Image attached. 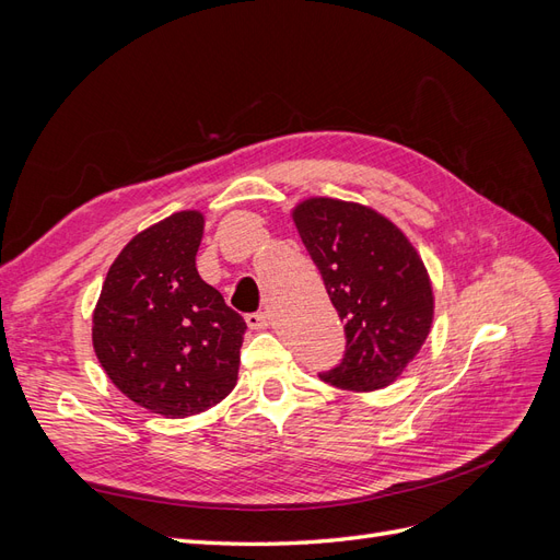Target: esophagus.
I'll list each match as a JSON object with an SVG mask.
<instances>
[{"mask_svg": "<svg viewBox=\"0 0 560 560\" xmlns=\"http://www.w3.org/2000/svg\"><path fill=\"white\" fill-rule=\"evenodd\" d=\"M245 322H247V327L249 329H266L268 327V315L266 313H249L247 317H245Z\"/></svg>", "mask_w": 560, "mask_h": 560, "instance_id": "esophagus-1", "label": "esophagus"}]
</instances>
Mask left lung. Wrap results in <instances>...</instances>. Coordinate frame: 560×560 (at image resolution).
<instances>
[{"instance_id":"obj_1","label":"left lung","mask_w":560,"mask_h":560,"mask_svg":"<svg viewBox=\"0 0 560 560\" xmlns=\"http://www.w3.org/2000/svg\"><path fill=\"white\" fill-rule=\"evenodd\" d=\"M292 219L346 322L343 360L322 381L358 393L395 383L432 329L434 294L420 254L360 202L306 198Z\"/></svg>"}]
</instances>
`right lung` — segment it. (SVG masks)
Masks as SVG:
<instances>
[{
	"instance_id": "add662e5",
	"label": "right lung",
	"mask_w": 560,
	"mask_h": 560,
	"mask_svg": "<svg viewBox=\"0 0 560 560\" xmlns=\"http://www.w3.org/2000/svg\"><path fill=\"white\" fill-rule=\"evenodd\" d=\"M202 226L198 210H182L135 235L93 311V348L109 381L165 418L208 411L238 381L247 325L198 276Z\"/></svg>"
}]
</instances>
